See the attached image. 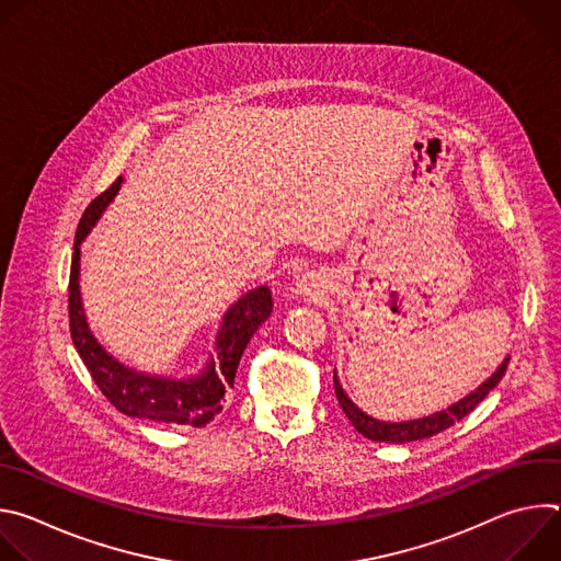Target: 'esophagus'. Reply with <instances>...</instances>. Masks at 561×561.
<instances>
[{
	"label": "esophagus",
	"mask_w": 561,
	"mask_h": 561,
	"mask_svg": "<svg viewBox=\"0 0 561 561\" xmlns=\"http://www.w3.org/2000/svg\"><path fill=\"white\" fill-rule=\"evenodd\" d=\"M299 293H304V295H314V293H317L314 279H312V277H304V279L299 282Z\"/></svg>",
	"instance_id": "esophagus-1"
}]
</instances>
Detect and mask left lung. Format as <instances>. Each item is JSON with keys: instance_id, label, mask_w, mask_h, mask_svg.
<instances>
[{"instance_id": "1", "label": "left lung", "mask_w": 561, "mask_h": 561, "mask_svg": "<svg viewBox=\"0 0 561 561\" xmlns=\"http://www.w3.org/2000/svg\"><path fill=\"white\" fill-rule=\"evenodd\" d=\"M508 366V359H504V364L497 368V373L486 379L482 386H479L474 392L466 394L461 402L453 404L450 409L435 413L431 417H422V420H413V422H402V424H386L379 420L368 417L366 413H362L351 399L348 394L342 390L337 377H333L335 381V394H337V402L342 407V411L346 413L348 422L355 426L357 433H362L364 437L373 439V442H390V444H404V442H415V439H424V437H433L446 428H450L455 422L463 420L470 411H474L477 404H482V399L497 386V381L504 377Z\"/></svg>"}]
</instances>
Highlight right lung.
<instances>
[{"instance_id": "right-lung-1", "label": "right lung", "mask_w": 561, "mask_h": 561, "mask_svg": "<svg viewBox=\"0 0 561 561\" xmlns=\"http://www.w3.org/2000/svg\"><path fill=\"white\" fill-rule=\"evenodd\" d=\"M119 180L113 182L102 195H98L79 219L75 232V249L70 262V282H68V322L72 344L89 368L93 381L102 390L108 402L124 415L202 428L215 420L221 411V399L228 388H232L234 373L242 359V353L255 331L266 322L273 312V295L268 286H260L244 295L224 317V324L217 337V364L210 362L202 377L180 381L162 379L135 373L115 362L91 335L87 317L82 310V297H79V244L100 217L102 208L117 193Z\"/></svg>"}]
</instances>
